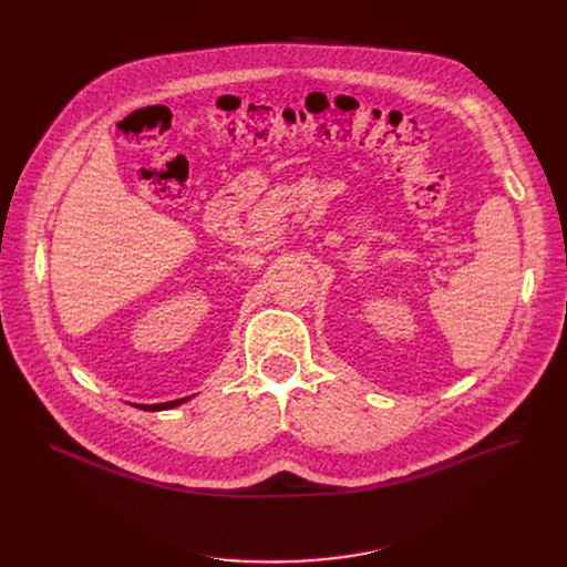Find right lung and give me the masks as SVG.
Instances as JSON below:
<instances>
[{
	"instance_id": "add662e5",
	"label": "right lung",
	"mask_w": 567,
	"mask_h": 567,
	"mask_svg": "<svg viewBox=\"0 0 567 567\" xmlns=\"http://www.w3.org/2000/svg\"><path fill=\"white\" fill-rule=\"evenodd\" d=\"M190 398H182V400H174V402H163V404H140V409H144V411H163V409H174V406L184 404Z\"/></svg>"
}]
</instances>
